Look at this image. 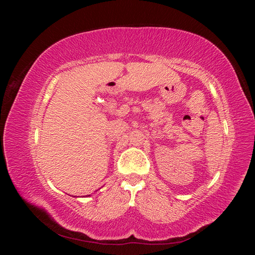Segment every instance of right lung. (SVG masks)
Segmentation results:
<instances>
[{"label": "right lung", "instance_id": "1", "mask_svg": "<svg viewBox=\"0 0 255 255\" xmlns=\"http://www.w3.org/2000/svg\"><path fill=\"white\" fill-rule=\"evenodd\" d=\"M89 196H90V195H89Z\"/></svg>", "mask_w": 255, "mask_h": 255}]
</instances>
